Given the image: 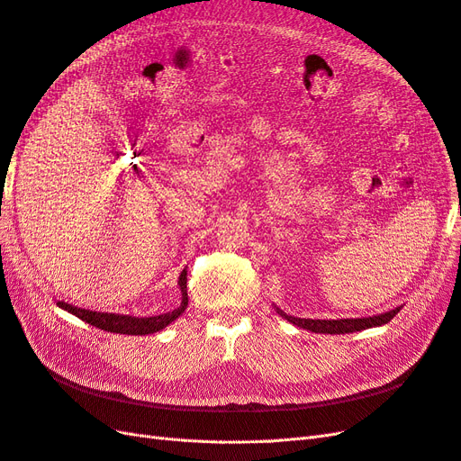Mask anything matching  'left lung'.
<instances>
[{"label": "left lung", "instance_id": "obj_1", "mask_svg": "<svg viewBox=\"0 0 461 461\" xmlns=\"http://www.w3.org/2000/svg\"><path fill=\"white\" fill-rule=\"evenodd\" d=\"M275 312L281 315L283 319H286L288 323L296 325L300 329L312 330V332H319V334H348V332H357V330H366V329H373V327H381L386 325L390 319L396 317V313L402 310L394 308L390 312L379 313V315H371V317H357V319H300L294 315H286L281 308L273 305Z\"/></svg>", "mask_w": 461, "mask_h": 461}]
</instances>
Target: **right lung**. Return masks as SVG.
<instances>
[{
    "label": "right lung",
    "instance_id": "1",
    "mask_svg": "<svg viewBox=\"0 0 461 461\" xmlns=\"http://www.w3.org/2000/svg\"><path fill=\"white\" fill-rule=\"evenodd\" d=\"M178 288H180V303L175 310L161 313V315H151V317H134V315H121V313H107V312H92V310H82L77 308L73 303L58 302L61 310L73 313L75 317L86 321L88 325L97 327L107 332H117V334H153L167 325H171L175 319L185 313L188 305V294H186V269H183L178 276Z\"/></svg>",
    "mask_w": 461,
    "mask_h": 461
}]
</instances>
